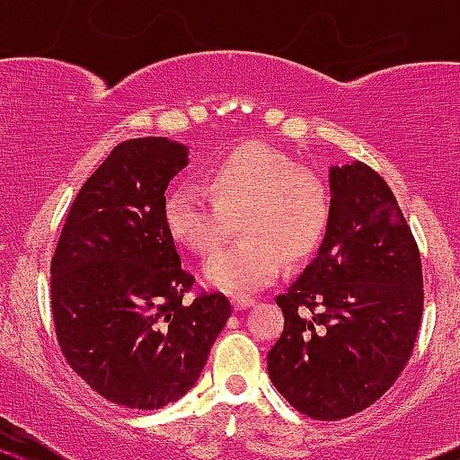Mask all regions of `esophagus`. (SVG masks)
I'll return each instance as SVG.
<instances>
[{"instance_id": "34e87169", "label": "esophagus", "mask_w": 460, "mask_h": 460, "mask_svg": "<svg viewBox=\"0 0 460 460\" xmlns=\"http://www.w3.org/2000/svg\"><path fill=\"white\" fill-rule=\"evenodd\" d=\"M231 305H234L235 312H243V309H247V307H252V305H256V300L249 298V296H234V298H231Z\"/></svg>"}]
</instances>
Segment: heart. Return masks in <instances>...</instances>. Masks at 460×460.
Returning a JSON list of instances; mask_svg holds the SVG:
<instances>
[{
  "label": "heart",
  "mask_w": 460,
  "mask_h": 460,
  "mask_svg": "<svg viewBox=\"0 0 460 460\" xmlns=\"http://www.w3.org/2000/svg\"><path fill=\"white\" fill-rule=\"evenodd\" d=\"M207 191L189 184L164 198V225L175 243L211 256L238 217V244L204 269L217 289L256 291L276 280L287 262L316 252L332 217V191L318 173L296 169L285 153L262 142L235 146L204 173Z\"/></svg>",
  "instance_id": "heart-1"
}]
</instances>
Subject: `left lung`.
Listing matches in <instances>:
<instances>
[{"mask_svg":"<svg viewBox=\"0 0 460 460\" xmlns=\"http://www.w3.org/2000/svg\"><path fill=\"white\" fill-rule=\"evenodd\" d=\"M332 217L318 256L282 296L285 329L269 349L273 387L316 420L378 401L414 351L423 267L410 225L363 162L329 171Z\"/></svg>","mask_w":460,"mask_h":460,"instance_id":"left-lung-1","label":"left lung"}]
</instances>
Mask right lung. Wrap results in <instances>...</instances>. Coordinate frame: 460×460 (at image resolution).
Returning a JSON list of instances; mask_svg holds the SVG:
<instances>
[{
  "instance_id": "right-lung-1",
  "label": "right lung",
  "mask_w": 460,
  "mask_h": 460,
  "mask_svg": "<svg viewBox=\"0 0 460 460\" xmlns=\"http://www.w3.org/2000/svg\"><path fill=\"white\" fill-rule=\"evenodd\" d=\"M189 164L169 137L119 142L68 208L50 260L59 349L100 396L160 410L200 378L231 316L222 294L184 296L196 278L164 225V191Z\"/></svg>"
}]
</instances>
